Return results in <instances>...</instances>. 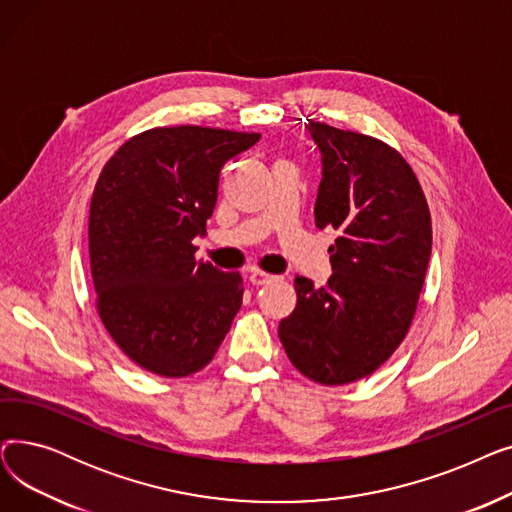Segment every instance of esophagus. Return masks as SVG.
I'll return each instance as SVG.
<instances>
[{
  "mask_svg": "<svg viewBox=\"0 0 512 512\" xmlns=\"http://www.w3.org/2000/svg\"><path fill=\"white\" fill-rule=\"evenodd\" d=\"M274 280H278V276H272V274H265V272H261V270H255V272H251V276H249V282H251L253 286H261V284H270V282H274Z\"/></svg>",
  "mask_w": 512,
  "mask_h": 512,
  "instance_id": "1",
  "label": "esophagus"
}]
</instances>
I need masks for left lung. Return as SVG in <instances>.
<instances>
[{"instance_id":"8db88e82","label":"left lung","mask_w":512,"mask_h":512,"mask_svg":"<svg viewBox=\"0 0 512 512\" xmlns=\"http://www.w3.org/2000/svg\"><path fill=\"white\" fill-rule=\"evenodd\" d=\"M321 153L315 226L334 228V274L315 288L297 276V307L278 336L305 378L342 386L367 378L405 340L417 311L432 215L423 188L394 147L324 122L307 124Z\"/></svg>"}]
</instances>
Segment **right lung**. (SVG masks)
Segmentation results:
<instances>
[{
	"instance_id": "obj_1",
	"label": "right lung",
	"mask_w": 512,
	"mask_h": 512,
	"mask_svg": "<svg viewBox=\"0 0 512 512\" xmlns=\"http://www.w3.org/2000/svg\"><path fill=\"white\" fill-rule=\"evenodd\" d=\"M257 132L159 126L103 166L89 211L97 313L139 367L184 378L218 353L242 305V278L197 261L226 161Z\"/></svg>"
}]
</instances>
